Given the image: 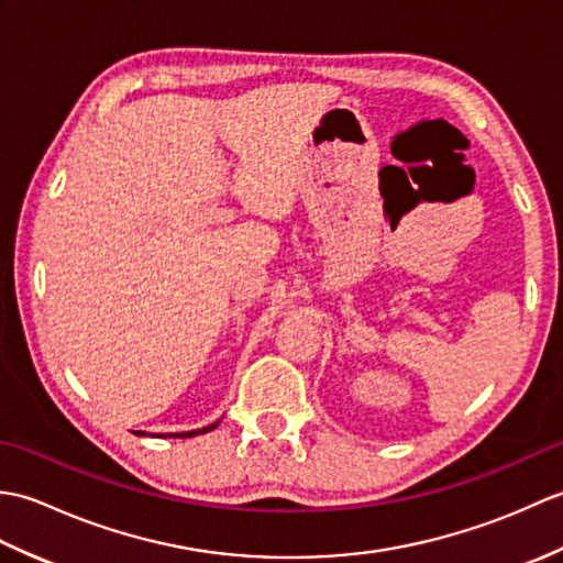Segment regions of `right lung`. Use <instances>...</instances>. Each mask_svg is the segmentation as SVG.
Wrapping results in <instances>:
<instances>
[{
	"label": "right lung",
	"mask_w": 563,
	"mask_h": 563,
	"mask_svg": "<svg viewBox=\"0 0 563 563\" xmlns=\"http://www.w3.org/2000/svg\"><path fill=\"white\" fill-rule=\"evenodd\" d=\"M220 426V421L218 423H212V426H206V428H200V430H188V433H169V438H194V435H200V433H210V430H214ZM142 435V433H140Z\"/></svg>",
	"instance_id": "add662e5"
}]
</instances>
